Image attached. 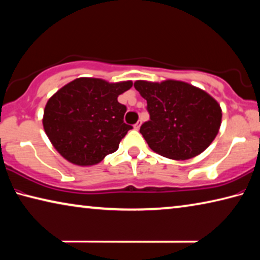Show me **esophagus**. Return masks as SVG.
Returning a JSON list of instances; mask_svg holds the SVG:
<instances>
[{"instance_id":"esophagus-1","label":"esophagus","mask_w":260,"mask_h":260,"mask_svg":"<svg viewBox=\"0 0 260 260\" xmlns=\"http://www.w3.org/2000/svg\"><path fill=\"white\" fill-rule=\"evenodd\" d=\"M140 126H141V120H140V121H138L137 123H135V125H134V129H139V128H140Z\"/></svg>"}]
</instances>
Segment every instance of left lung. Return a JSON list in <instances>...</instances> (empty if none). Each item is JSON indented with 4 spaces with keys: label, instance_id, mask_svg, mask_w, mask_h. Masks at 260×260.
Wrapping results in <instances>:
<instances>
[{
    "label": "left lung",
    "instance_id": "obj_1",
    "mask_svg": "<svg viewBox=\"0 0 260 260\" xmlns=\"http://www.w3.org/2000/svg\"><path fill=\"white\" fill-rule=\"evenodd\" d=\"M134 88L147 101L150 120L140 133L152 151L171 159H189L216 138L222 110L205 90L176 80H139Z\"/></svg>",
    "mask_w": 260,
    "mask_h": 260
}]
</instances>
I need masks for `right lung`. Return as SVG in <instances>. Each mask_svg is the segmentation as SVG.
I'll list each match as a JSON object with an SVG mask.
<instances>
[{
	"label": "right lung",
	"instance_id": "add662e5",
	"mask_svg": "<svg viewBox=\"0 0 260 260\" xmlns=\"http://www.w3.org/2000/svg\"><path fill=\"white\" fill-rule=\"evenodd\" d=\"M132 85V81L78 77L57 90L43 117L45 133L56 151L75 166L90 167L117 150L132 129L123 122L126 106L118 96Z\"/></svg>",
	"mask_w": 260,
	"mask_h": 260
}]
</instances>
